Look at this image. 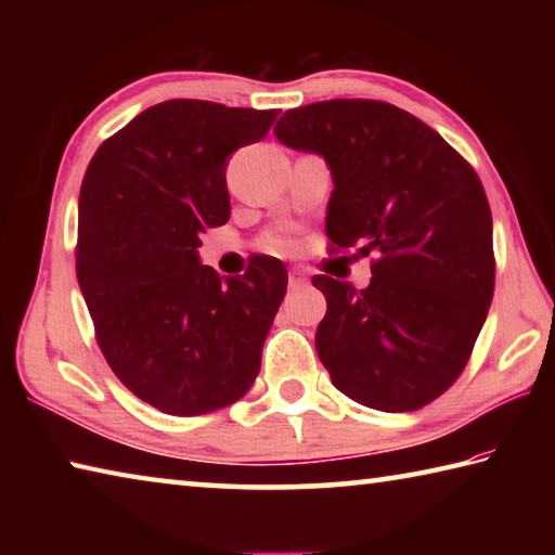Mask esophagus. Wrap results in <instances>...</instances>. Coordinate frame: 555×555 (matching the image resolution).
<instances>
[{
  "mask_svg": "<svg viewBox=\"0 0 555 555\" xmlns=\"http://www.w3.org/2000/svg\"><path fill=\"white\" fill-rule=\"evenodd\" d=\"M306 274H304V271H300V269H294V271H291V274H288V288H300V286H306Z\"/></svg>",
  "mask_w": 555,
  "mask_h": 555,
  "instance_id": "34e87169",
  "label": "esophagus"
}]
</instances>
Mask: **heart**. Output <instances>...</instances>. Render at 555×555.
Masks as SVG:
<instances>
[{
    "label": "heart",
    "mask_w": 555,
    "mask_h": 555,
    "mask_svg": "<svg viewBox=\"0 0 555 555\" xmlns=\"http://www.w3.org/2000/svg\"><path fill=\"white\" fill-rule=\"evenodd\" d=\"M274 247L286 249V247H288V240H274Z\"/></svg>",
    "instance_id": "1"
}]
</instances>
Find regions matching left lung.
<instances>
[{
    "instance_id": "8db88e82",
    "label": "left lung",
    "mask_w": 555,
    "mask_h": 555,
    "mask_svg": "<svg viewBox=\"0 0 555 555\" xmlns=\"http://www.w3.org/2000/svg\"><path fill=\"white\" fill-rule=\"evenodd\" d=\"M274 134L331 166V251L372 255L362 291L313 276L327 300L315 333L323 367L362 406L424 409L465 370L492 304V212L480 178L436 129L379 100L288 109Z\"/></svg>"
}]
</instances>
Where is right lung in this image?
Wrapping results in <instances>:
<instances>
[{"instance_id": "right-lung-1", "label": "right lung", "mask_w": 555, "mask_h": 555, "mask_svg": "<svg viewBox=\"0 0 555 555\" xmlns=\"http://www.w3.org/2000/svg\"><path fill=\"white\" fill-rule=\"evenodd\" d=\"M276 115L168 100L105 139L82 178L75 274L98 345L134 397L171 416L230 406L259 374L286 267L257 255L220 281L198 247L230 220L228 156Z\"/></svg>"}]
</instances>
